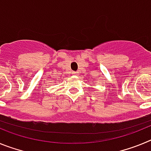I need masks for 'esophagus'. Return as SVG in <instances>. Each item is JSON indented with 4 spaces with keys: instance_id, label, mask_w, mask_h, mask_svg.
Instances as JSON below:
<instances>
[{
    "instance_id": "esophagus-1",
    "label": "esophagus",
    "mask_w": 151,
    "mask_h": 151,
    "mask_svg": "<svg viewBox=\"0 0 151 151\" xmlns=\"http://www.w3.org/2000/svg\"><path fill=\"white\" fill-rule=\"evenodd\" d=\"M76 72H73V74H74V75H76Z\"/></svg>"
}]
</instances>
